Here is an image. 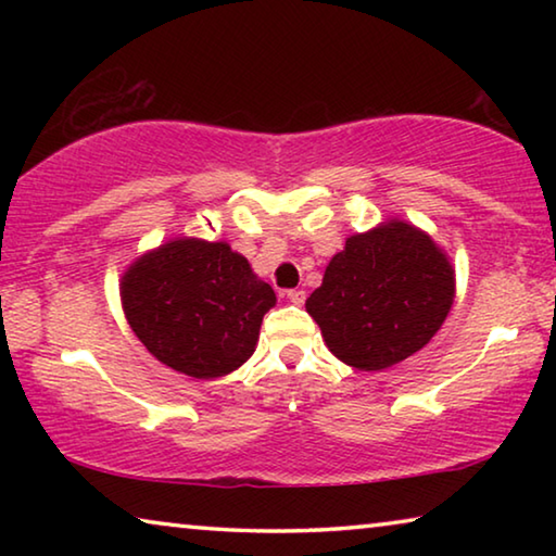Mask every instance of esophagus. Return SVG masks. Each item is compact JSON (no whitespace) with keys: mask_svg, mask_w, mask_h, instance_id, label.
Masks as SVG:
<instances>
[{"mask_svg":"<svg viewBox=\"0 0 556 556\" xmlns=\"http://www.w3.org/2000/svg\"><path fill=\"white\" fill-rule=\"evenodd\" d=\"M285 296L291 301V304H304V299H306V291H301V289H289Z\"/></svg>","mask_w":556,"mask_h":556,"instance_id":"1","label":"esophagus"}]
</instances>
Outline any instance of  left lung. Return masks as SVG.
<instances>
[{"label":"left lung","instance_id":"8db88e82","mask_svg":"<svg viewBox=\"0 0 556 556\" xmlns=\"http://www.w3.org/2000/svg\"><path fill=\"white\" fill-rule=\"evenodd\" d=\"M454 294L446 252L414 225L388 220L345 240L306 312L338 361L370 372L421 351L446 321Z\"/></svg>","mask_w":556,"mask_h":556}]
</instances>
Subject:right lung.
<instances>
[{
    "label": "right lung",
    "mask_w": 556,
    "mask_h": 556,
    "mask_svg": "<svg viewBox=\"0 0 556 556\" xmlns=\"http://www.w3.org/2000/svg\"><path fill=\"white\" fill-rule=\"evenodd\" d=\"M131 331L156 361L199 380L255 353L275 289L228 242L176 238L129 265L119 285Z\"/></svg>",
    "instance_id": "right-lung-1"
}]
</instances>
